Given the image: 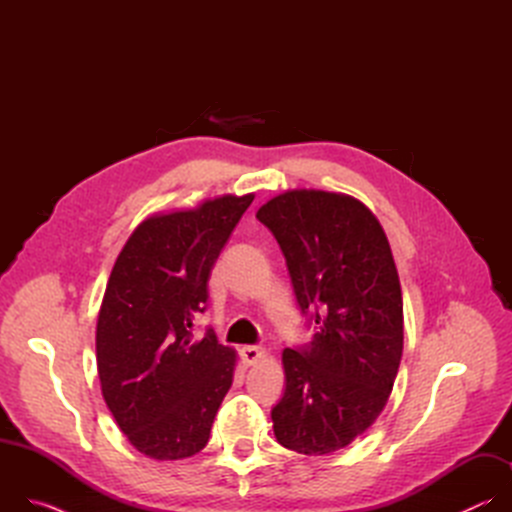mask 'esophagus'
I'll use <instances>...</instances> for the list:
<instances>
[{
    "mask_svg": "<svg viewBox=\"0 0 512 512\" xmlns=\"http://www.w3.org/2000/svg\"><path fill=\"white\" fill-rule=\"evenodd\" d=\"M241 358L245 362V367H251V364H257L259 360L265 358V348H261V346H243L241 348Z\"/></svg>",
    "mask_w": 512,
    "mask_h": 512,
    "instance_id": "esophagus-1",
    "label": "esophagus"
}]
</instances>
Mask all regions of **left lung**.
I'll return each instance as SVG.
<instances>
[{
  "label": "left lung",
  "mask_w": 512,
  "mask_h": 512,
  "mask_svg": "<svg viewBox=\"0 0 512 512\" xmlns=\"http://www.w3.org/2000/svg\"><path fill=\"white\" fill-rule=\"evenodd\" d=\"M273 233L316 334L281 354L277 442L304 456L352 444L385 409L403 354V298L387 235L358 198L287 190L257 210Z\"/></svg>",
  "instance_id": "8db88e82"
}]
</instances>
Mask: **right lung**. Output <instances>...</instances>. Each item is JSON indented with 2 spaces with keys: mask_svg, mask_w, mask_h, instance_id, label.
Here are the masks:
<instances>
[{
  "mask_svg": "<svg viewBox=\"0 0 512 512\" xmlns=\"http://www.w3.org/2000/svg\"><path fill=\"white\" fill-rule=\"evenodd\" d=\"M255 194H225L148 216L123 245L97 320L103 399L129 444L184 460L210 437L233 385L237 352L212 330L194 340L208 277Z\"/></svg>",
  "mask_w": 512,
  "mask_h": 512,
  "instance_id": "1",
  "label": "right lung"
}]
</instances>
